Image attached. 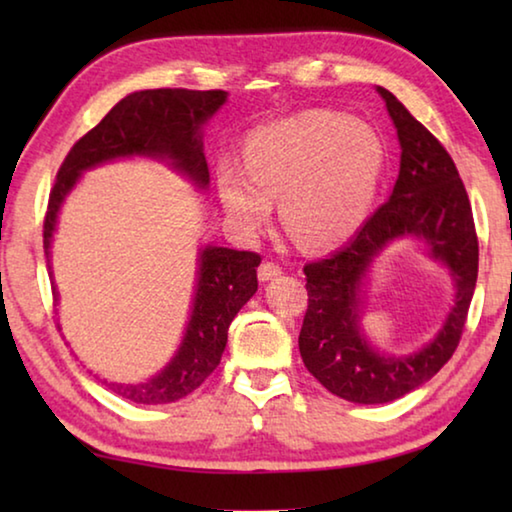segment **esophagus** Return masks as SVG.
Returning a JSON list of instances; mask_svg holds the SVG:
<instances>
[{
  "mask_svg": "<svg viewBox=\"0 0 512 512\" xmlns=\"http://www.w3.org/2000/svg\"><path fill=\"white\" fill-rule=\"evenodd\" d=\"M277 275H282V266L275 264V262H262L257 268V277L262 282L273 280V277H277Z\"/></svg>",
  "mask_w": 512,
  "mask_h": 512,
  "instance_id": "esophagus-1",
  "label": "esophagus"
}]
</instances>
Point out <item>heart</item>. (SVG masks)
<instances>
[{
	"instance_id": "b5f03b06",
	"label": "heart",
	"mask_w": 512,
	"mask_h": 512,
	"mask_svg": "<svg viewBox=\"0 0 512 512\" xmlns=\"http://www.w3.org/2000/svg\"><path fill=\"white\" fill-rule=\"evenodd\" d=\"M386 146L375 128L341 112H300L255 128L244 167L225 160L219 196L232 223L257 232L280 198L282 221L309 248L350 239L375 203Z\"/></svg>"
}]
</instances>
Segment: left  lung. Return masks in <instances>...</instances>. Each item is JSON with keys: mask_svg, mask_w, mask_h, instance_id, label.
<instances>
[{"mask_svg": "<svg viewBox=\"0 0 512 512\" xmlns=\"http://www.w3.org/2000/svg\"><path fill=\"white\" fill-rule=\"evenodd\" d=\"M402 146L393 194L363 223L348 246L305 266L307 314L300 357L329 393L354 404H386L420 388L452 359L461 341L479 273L472 205L445 146L406 110L395 94L377 88ZM418 236L448 266L457 300L446 325L413 355L372 349L360 329V287L374 257L391 240Z\"/></svg>", "mask_w": 512, "mask_h": 512, "instance_id": "obj_1", "label": "left lung"}]
</instances>
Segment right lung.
Wrapping results in <instances>:
<instances>
[{
    "mask_svg": "<svg viewBox=\"0 0 512 512\" xmlns=\"http://www.w3.org/2000/svg\"><path fill=\"white\" fill-rule=\"evenodd\" d=\"M228 92L160 88L121 99L92 131L85 133L58 169L45 214V253L49 257L60 205L83 171L101 162L146 155L167 160L196 187L210 185L201 126L219 110ZM262 257L250 250L205 246L198 257V284L192 316L176 357L144 384L103 381L112 393L135 404H169L196 391L221 363L228 327L237 311L255 296ZM51 271V266H49ZM56 296V287H54Z\"/></svg>",
    "mask_w": 512,
    "mask_h": 512,
    "instance_id": "right-lung-1",
    "label": "right lung"
}]
</instances>
